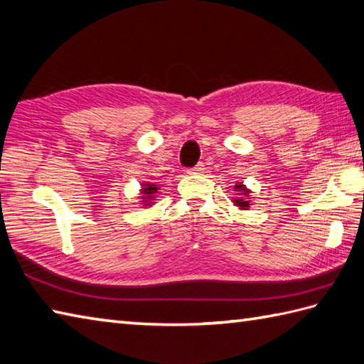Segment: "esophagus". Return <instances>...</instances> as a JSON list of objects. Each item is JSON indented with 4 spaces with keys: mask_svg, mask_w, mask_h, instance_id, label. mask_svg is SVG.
I'll return each instance as SVG.
<instances>
[{
    "mask_svg": "<svg viewBox=\"0 0 364 364\" xmlns=\"http://www.w3.org/2000/svg\"><path fill=\"white\" fill-rule=\"evenodd\" d=\"M189 173L191 175H202V173H205V164H203V162H198V164L194 168L189 170Z\"/></svg>",
    "mask_w": 364,
    "mask_h": 364,
    "instance_id": "obj_1",
    "label": "esophagus"
}]
</instances>
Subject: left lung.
<instances>
[{
	"mask_svg": "<svg viewBox=\"0 0 364 364\" xmlns=\"http://www.w3.org/2000/svg\"><path fill=\"white\" fill-rule=\"evenodd\" d=\"M233 191L236 192V197L231 198V202L235 203V206H239V210H249L250 208V194L252 191L247 189V186L244 183H236V186L233 188Z\"/></svg>",
	"mask_w": 364,
	"mask_h": 364,
	"instance_id": "left-lung-1",
	"label": "left lung"
}]
</instances>
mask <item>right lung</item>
Masks as SVG:
<instances>
[{
  "instance_id": "right-lung-1",
  "label": "right lung",
  "mask_w": 364,
  "mask_h": 364,
  "mask_svg": "<svg viewBox=\"0 0 364 364\" xmlns=\"http://www.w3.org/2000/svg\"><path fill=\"white\" fill-rule=\"evenodd\" d=\"M141 186H142L141 197H139V198H141V205L144 208H149V206H151L154 203V200H156L154 197H156L159 188L154 183H149V181L142 183Z\"/></svg>"
}]
</instances>
